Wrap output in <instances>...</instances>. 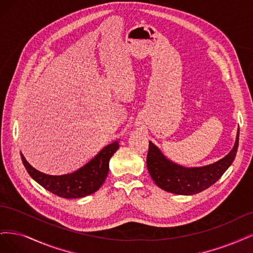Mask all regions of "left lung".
I'll use <instances>...</instances> for the list:
<instances>
[{"instance_id":"8db88e82","label":"left lung","mask_w":253,"mask_h":253,"mask_svg":"<svg viewBox=\"0 0 253 253\" xmlns=\"http://www.w3.org/2000/svg\"><path fill=\"white\" fill-rule=\"evenodd\" d=\"M240 129L232 150L219 161L203 167L187 168L169 161L156 145L149 141L147 169L161 189L181 195H192L213 185L234 161L239 147Z\"/></svg>"}]
</instances>
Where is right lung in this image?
Segmentation results:
<instances>
[{
    "label": "right lung",
    "instance_id": "right-lung-1",
    "mask_svg": "<svg viewBox=\"0 0 253 253\" xmlns=\"http://www.w3.org/2000/svg\"><path fill=\"white\" fill-rule=\"evenodd\" d=\"M120 147L115 141L104 147L83 167L69 174L49 175L32 167L21 153V159L27 172L46 190L64 199L84 198L99 190L109 171V161Z\"/></svg>",
    "mask_w": 253,
    "mask_h": 253
}]
</instances>
